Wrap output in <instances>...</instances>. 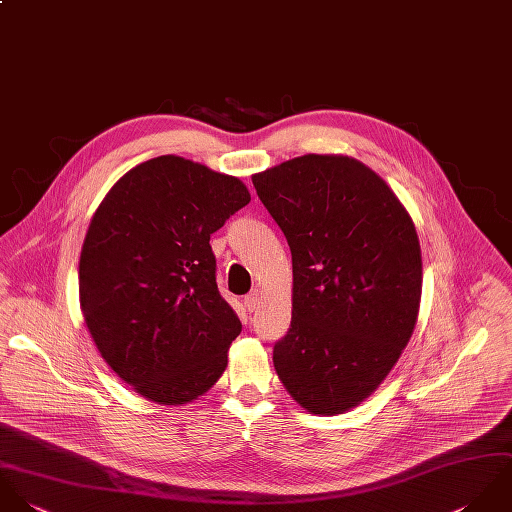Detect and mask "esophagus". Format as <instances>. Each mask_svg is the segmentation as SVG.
I'll use <instances>...</instances> for the list:
<instances>
[{
  "label": "esophagus",
  "mask_w": 512,
  "mask_h": 512,
  "mask_svg": "<svg viewBox=\"0 0 512 512\" xmlns=\"http://www.w3.org/2000/svg\"><path fill=\"white\" fill-rule=\"evenodd\" d=\"M245 308L249 310V312H257L259 310V307H261V291H251L247 297H245Z\"/></svg>",
  "instance_id": "34e87169"
}]
</instances>
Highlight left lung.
Returning <instances> with one entry per match:
<instances>
[{
    "label": "left lung",
    "instance_id": "left-lung-1",
    "mask_svg": "<svg viewBox=\"0 0 512 512\" xmlns=\"http://www.w3.org/2000/svg\"><path fill=\"white\" fill-rule=\"evenodd\" d=\"M293 255V318L273 364L314 415L360 406L413 334L421 249L411 215L366 164L307 154L251 176Z\"/></svg>",
    "mask_w": 512,
    "mask_h": 512
}]
</instances>
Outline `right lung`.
I'll use <instances>...</instances> for the list:
<instances>
[{"instance_id":"obj_1","label":"right lung","mask_w":512,"mask_h":512,"mask_svg":"<svg viewBox=\"0 0 512 512\" xmlns=\"http://www.w3.org/2000/svg\"><path fill=\"white\" fill-rule=\"evenodd\" d=\"M249 200L239 178L168 154L128 170L97 207L81 310L104 362L142 398L190 404L225 372L241 322L217 291L209 235Z\"/></svg>"}]
</instances>
